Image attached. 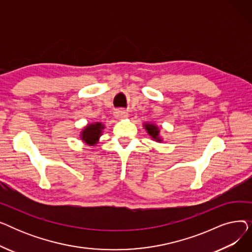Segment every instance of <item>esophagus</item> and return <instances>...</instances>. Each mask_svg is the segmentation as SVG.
Instances as JSON below:
<instances>
[{
	"label": "esophagus",
	"mask_w": 252,
	"mask_h": 252,
	"mask_svg": "<svg viewBox=\"0 0 252 252\" xmlns=\"http://www.w3.org/2000/svg\"><path fill=\"white\" fill-rule=\"evenodd\" d=\"M127 111L125 109V108H119V109H116L114 111V116L115 118L117 119H123V118H126L127 117Z\"/></svg>",
	"instance_id": "34e87169"
}]
</instances>
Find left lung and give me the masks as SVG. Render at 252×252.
Instances as JSON below:
<instances>
[{"instance_id": "obj_1", "label": "left lung", "mask_w": 252, "mask_h": 252, "mask_svg": "<svg viewBox=\"0 0 252 252\" xmlns=\"http://www.w3.org/2000/svg\"><path fill=\"white\" fill-rule=\"evenodd\" d=\"M145 127H146L149 135L153 139H156L157 141H159V139H158V134H159V130L157 129V127L155 126H153V125H146V126H145Z\"/></svg>"}]
</instances>
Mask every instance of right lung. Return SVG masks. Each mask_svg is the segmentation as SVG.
<instances>
[{"label":"right lung","instance_id":"right-lung-1","mask_svg":"<svg viewBox=\"0 0 252 252\" xmlns=\"http://www.w3.org/2000/svg\"><path fill=\"white\" fill-rule=\"evenodd\" d=\"M103 126L100 123L90 125L82 131V138L85 142L90 145H94L97 143L99 137L101 136Z\"/></svg>","mask_w":252,"mask_h":252}]
</instances>
